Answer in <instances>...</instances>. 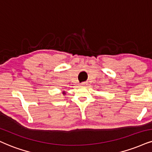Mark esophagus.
Returning <instances> with one entry per match:
<instances>
[{
	"instance_id": "esophagus-1",
	"label": "esophagus",
	"mask_w": 152,
	"mask_h": 152,
	"mask_svg": "<svg viewBox=\"0 0 152 152\" xmlns=\"http://www.w3.org/2000/svg\"><path fill=\"white\" fill-rule=\"evenodd\" d=\"M86 85L85 82H82V83H81V85L82 86H84V85Z\"/></svg>"
}]
</instances>
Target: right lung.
I'll return each instance as SVG.
<instances>
[{
  "label": "right lung",
  "instance_id": "add662e5",
  "mask_svg": "<svg viewBox=\"0 0 152 152\" xmlns=\"http://www.w3.org/2000/svg\"><path fill=\"white\" fill-rule=\"evenodd\" d=\"M63 94H65V91H63Z\"/></svg>",
  "mask_w": 152,
  "mask_h": 152
}]
</instances>
